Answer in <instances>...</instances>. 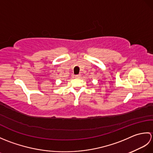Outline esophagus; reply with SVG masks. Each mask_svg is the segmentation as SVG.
I'll use <instances>...</instances> for the list:
<instances>
[{"label": "esophagus", "mask_w": 153, "mask_h": 153, "mask_svg": "<svg viewBox=\"0 0 153 153\" xmlns=\"http://www.w3.org/2000/svg\"><path fill=\"white\" fill-rule=\"evenodd\" d=\"M80 77H81V75L80 74H77V75H76V76H75V77H76V78H80Z\"/></svg>", "instance_id": "1"}]
</instances>
